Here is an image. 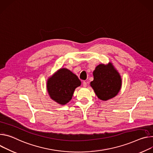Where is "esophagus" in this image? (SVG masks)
Returning <instances> with one entry per match:
<instances>
[{"label":"esophagus","mask_w":153,"mask_h":153,"mask_svg":"<svg viewBox=\"0 0 153 153\" xmlns=\"http://www.w3.org/2000/svg\"><path fill=\"white\" fill-rule=\"evenodd\" d=\"M87 85H88L87 82H86V81H84V82H82V86H83V87H84V88H86V87L87 86Z\"/></svg>","instance_id":"1"}]
</instances>
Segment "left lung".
I'll return each instance as SVG.
<instances>
[{
  "mask_svg": "<svg viewBox=\"0 0 153 153\" xmlns=\"http://www.w3.org/2000/svg\"><path fill=\"white\" fill-rule=\"evenodd\" d=\"M94 80L91 86L98 98L106 101L115 97L122 87V78L111 62L101 64L93 72Z\"/></svg>",
  "mask_w": 153,
  "mask_h": 153,
  "instance_id": "8db88e82",
  "label": "left lung"
}]
</instances>
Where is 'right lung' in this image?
<instances>
[{"instance_id": "right-lung-1", "label": "right lung", "mask_w": 153, "mask_h": 153, "mask_svg": "<svg viewBox=\"0 0 153 153\" xmlns=\"http://www.w3.org/2000/svg\"><path fill=\"white\" fill-rule=\"evenodd\" d=\"M81 84L75 74L65 68H61L48 79L47 89L51 98L64 105L71 100L75 89Z\"/></svg>"}]
</instances>
